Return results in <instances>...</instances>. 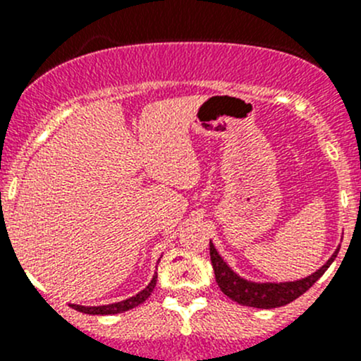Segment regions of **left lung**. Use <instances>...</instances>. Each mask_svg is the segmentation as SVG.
Listing matches in <instances>:
<instances>
[{
	"label": "left lung",
	"instance_id": "left-lung-1",
	"mask_svg": "<svg viewBox=\"0 0 361 361\" xmlns=\"http://www.w3.org/2000/svg\"><path fill=\"white\" fill-rule=\"evenodd\" d=\"M338 253V248L332 257L329 258L323 267H319L314 274L307 276L298 281H288V283H253L246 281V279L239 278L231 267L224 262L213 243L209 241V255H211V264L214 269V278H216L218 286L220 290L227 295L228 298L235 300L238 304L248 305V307H258V309H274L281 307V305L290 304L295 298L300 297L302 293L307 292L323 274L326 269L330 267L334 260H336Z\"/></svg>",
	"mask_w": 361,
	"mask_h": 361
}]
</instances>
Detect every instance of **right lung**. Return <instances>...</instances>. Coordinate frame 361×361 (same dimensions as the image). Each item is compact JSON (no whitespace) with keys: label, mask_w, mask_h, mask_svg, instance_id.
<instances>
[{"label":"right lung","mask_w":361,"mask_h":361,"mask_svg":"<svg viewBox=\"0 0 361 361\" xmlns=\"http://www.w3.org/2000/svg\"><path fill=\"white\" fill-rule=\"evenodd\" d=\"M155 283H157V272H155V276L152 278L150 285H148L147 288L141 290V292L137 295H134V297L127 298V300L116 302V304H110V305H97V307H85V305H76V304H69V305H71L75 311L85 312V314H118V312L129 311V309L143 304V302L150 297L152 292H154Z\"/></svg>","instance_id":"obj_1"}]
</instances>
